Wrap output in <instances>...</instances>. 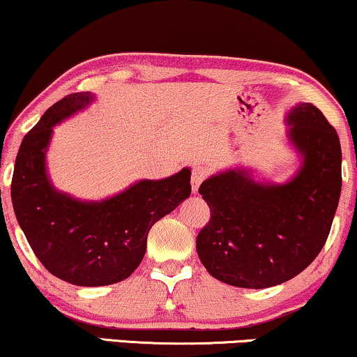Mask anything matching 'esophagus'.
<instances>
[{"label":"esophagus","instance_id":"esophagus-1","mask_svg":"<svg viewBox=\"0 0 357 357\" xmlns=\"http://www.w3.org/2000/svg\"><path fill=\"white\" fill-rule=\"evenodd\" d=\"M207 176V171L202 168V166H196V168H192V173H191V189L194 194H197L199 191V186L201 183L204 181Z\"/></svg>","mask_w":357,"mask_h":357}]
</instances>
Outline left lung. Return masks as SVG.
Masks as SVG:
<instances>
[{
    "instance_id": "8db88e82",
    "label": "left lung",
    "mask_w": 357,
    "mask_h": 357,
    "mask_svg": "<svg viewBox=\"0 0 357 357\" xmlns=\"http://www.w3.org/2000/svg\"><path fill=\"white\" fill-rule=\"evenodd\" d=\"M287 143L300 166L283 183L259 179L243 166L201 184L211 209L196 238L212 277L238 288L288 282L317 259L331 231L341 194V145L336 130L311 103L287 114Z\"/></svg>"
}]
</instances>
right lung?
I'll use <instances>...</instances> for the list:
<instances>
[{
  "label": "right lung",
  "mask_w": 357,
  "mask_h": 357,
  "mask_svg": "<svg viewBox=\"0 0 357 357\" xmlns=\"http://www.w3.org/2000/svg\"><path fill=\"white\" fill-rule=\"evenodd\" d=\"M96 102L70 93L47 108L22 138L11 181L17 224L40 264L77 287H103L128 278L146 252L151 225L191 194V169L165 179H139L114 196L85 201L59 191L47 173L54 126Z\"/></svg>",
  "instance_id": "add662e5"
}]
</instances>
